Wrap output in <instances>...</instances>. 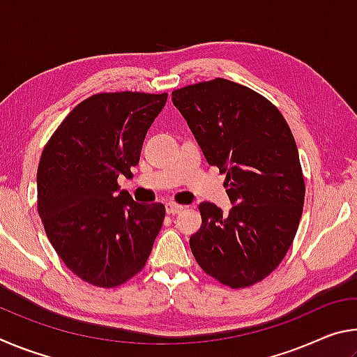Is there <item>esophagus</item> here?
Listing matches in <instances>:
<instances>
[{
  "mask_svg": "<svg viewBox=\"0 0 357 357\" xmlns=\"http://www.w3.org/2000/svg\"><path fill=\"white\" fill-rule=\"evenodd\" d=\"M165 209H167L168 214L174 215V214L183 213V211L185 209V206H181V204H174V203H167V204H165Z\"/></svg>",
  "mask_w": 357,
  "mask_h": 357,
  "instance_id": "esophagus-1",
  "label": "esophagus"
}]
</instances>
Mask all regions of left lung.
I'll return each mask as SVG.
<instances>
[{
    "instance_id": "obj_1",
    "label": "left lung",
    "mask_w": 357,
    "mask_h": 357,
    "mask_svg": "<svg viewBox=\"0 0 357 357\" xmlns=\"http://www.w3.org/2000/svg\"><path fill=\"white\" fill-rule=\"evenodd\" d=\"M208 164L227 173L228 215L202 203L190 250L208 275L229 288L266 279L298 231L305 197L298 146L273 102L243 84L214 78L172 93Z\"/></svg>"
}]
</instances>
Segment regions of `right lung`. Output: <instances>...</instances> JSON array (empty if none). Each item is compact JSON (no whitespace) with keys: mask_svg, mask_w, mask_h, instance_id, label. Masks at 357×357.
Listing matches in <instances>:
<instances>
[{"mask_svg":"<svg viewBox=\"0 0 357 357\" xmlns=\"http://www.w3.org/2000/svg\"><path fill=\"white\" fill-rule=\"evenodd\" d=\"M167 93H100L80 102L42 151L38 213L63 263L83 282L116 288L144 268L165 219L162 203L121 190Z\"/></svg>","mask_w":357,"mask_h":357,"instance_id":"1","label":"right lung"}]
</instances>
